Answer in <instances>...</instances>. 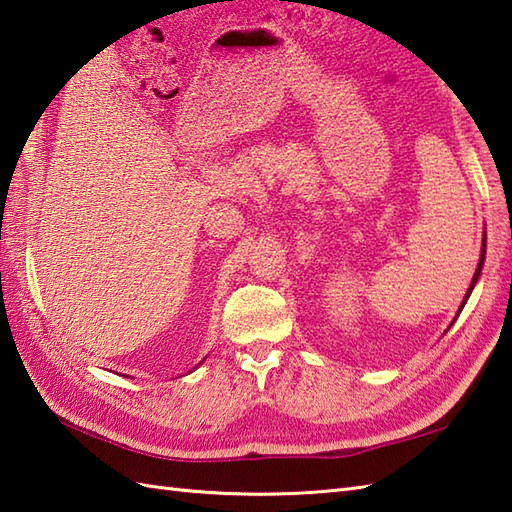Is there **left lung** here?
<instances>
[{
    "label": "left lung",
    "mask_w": 512,
    "mask_h": 512,
    "mask_svg": "<svg viewBox=\"0 0 512 512\" xmlns=\"http://www.w3.org/2000/svg\"><path fill=\"white\" fill-rule=\"evenodd\" d=\"M484 257H486V235H484V242H482V257H480V264H477V270H475V275H473V281H471V288H469V292H466V297H464V301H462V306H460V312H462V308H464V303H466V299H469V297H471V290L475 288V284H477V279H480V275H482Z\"/></svg>",
    "instance_id": "left-lung-1"
}]
</instances>
